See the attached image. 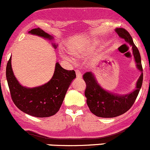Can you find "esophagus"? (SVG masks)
<instances>
[{
	"label": "esophagus",
	"mask_w": 150,
	"mask_h": 150,
	"mask_svg": "<svg viewBox=\"0 0 150 150\" xmlns=\"http://www.w3.org/2000/svg\"><path fill=\"white\" fill-rule=\"evenodd\" d=\"M75 73H76V76L78 78H82V73L79 70H75Z\"/></svg>",
	"instance_id": "esophagus-1"
}]
</instances>
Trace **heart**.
<instances>
[{
	"label": "heart",
	"instance_id": "obj_1",
	"mask_svg": "<svg viewBox=\"0 0 150 150\" xmlns=\"http://www.w3.org/2000/svg\"><path fill=\"white\" fill-rule=\"evenodd\" d=\"M71 52H72V54H73L75 55H78V52L76 50H74V49H72V50H71ZM64 57L67 58V59H69L67 57Z\"/></svg>",
	"mask_w": 150,
	"mask_h": 150
}]
</instances>
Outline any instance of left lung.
<instances>
[{"mask_svg":"<svg viewBox=\"0 0 150 150\" xmlns=\"http://www.w3.org/2000/svg\"><path fill=\"white\" fill-rule=\"evenodd\" d=\"M116 31L119 37L125 39L126 42L132 46L137 66L142 72L139 52L133 42L130 34L123 28H118ZM83 78L86 83L85 96L87 98V105L90 111L98 117L113 118L126 113L132 106L142 85L143 73L142 72L137 83V89L125 96H119L105 91L99 86L92 72H86L83 75Z\"/></svg>","mask_w":150,"mask_h":150,"instance_id":"1","label":"left lung"}]
</instances>
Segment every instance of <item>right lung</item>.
Here are the masks:
<instances>
[{"label": "right lung", "instance_id": "obj_1", "mask_svg": "<svg viewBox=\"0 0 150 150\" xmlns=\"http://www.w3.org/2000/svg\"><path fill=\"white\" fill-rule=\"evenodd\" d=\"M31 34L52 39L51 35L37 28L29 31ZM56 48L57 45L53 44ZM6 79L13 102L21 111L35 116L49 117L57 113L60 108L71 82L76 78L74 70L63 69L56 63L52 79L42 86L28 88L21 86L15 78L11 68V57L6 65Z\"/></svg>", "mask_w": 150, "mask_h": 150}]
</instances>
